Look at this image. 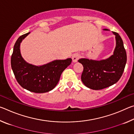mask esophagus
I'll return each instance as SVG.
<instances>
[{
    "label": "esophagus",
    "instance_id": "esophagus-1",
    "mask_svg": "<svg viewBox=\"0 0 134 134\" xmlns=\"http://www.w3.org/2000/svg\"><path fill=\"white\" fill-rule=\"evenodd\" d=\"M80 57V55L78 53H75L72 56V62L74 63H76L77 62V60H79V58Z\"/></svg>",
    "mask_w": 134,
    "mask_h": 134
}]
</instances>
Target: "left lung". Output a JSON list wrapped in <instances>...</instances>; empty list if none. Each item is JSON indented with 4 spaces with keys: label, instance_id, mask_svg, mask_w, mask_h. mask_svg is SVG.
Here are the masks:
<instances>
[{
    "label": "left lung",
    "instance_id": "1",
    "mask_svg": "<svg viewBox=\"0 0 134 134\" xmlns=\"http://www.w3.org/2000/svg\"><path fill=\"white\" fill-rule=\"evenodd\" d=\"M112 32L116 38V47L112 55L100 61L87 58L78 60L83 66L81 81L91 89L101 90L109 87L116 83L123 74L126 63V53L121 37L117 32Z\"/></svg>",
    "mask_w": 134,
    "mask_h": 134
}]
</instances>
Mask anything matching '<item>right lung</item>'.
Masks as SVG:
<instances>
[{
	"mask_svg": "<svg viewBox=\"0 0 134 134\" xmlns=\"http://www.w3.org/2000/svg\"><path fill=\"white\" fill-rule=\"evenodd\" d=\"M29 33L21 35L16 41L11 67L18 83L24 89L37 93L48 92L57 85L61 74L71 64L72 59L54 60L40 66L29 64L21 55L20 44Z\"/></svg>",
	"mask_w": 134,
	"mask_h": 134,
	"instance_id": "add662e5",
	"label": "right lung"
}]
</instances>
